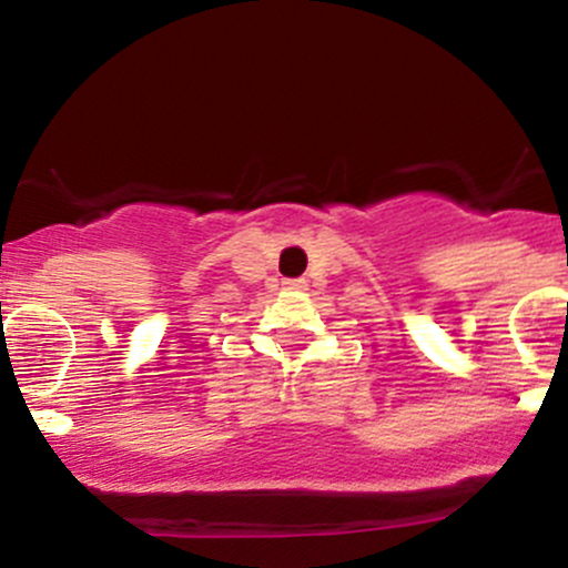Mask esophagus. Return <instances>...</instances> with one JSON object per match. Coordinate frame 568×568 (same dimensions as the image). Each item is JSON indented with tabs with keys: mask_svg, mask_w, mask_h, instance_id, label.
Returning a JSON list of instances; mask_svg holds the SVG:
<instances>
[{
	"mask_svg": "<svg viewBox=\"0 0 568 568\" xmlns=\"http://www.w3.org/2000/svg\"><path fill=\"white\" fill-rule=\"evenodd\" d=\"M283 285H285V291H304L306 288V280H283Z\"/></svg>",
	"mask_w": 568,
	"mask_h": 568,
	"instance_id": "34e87169",
	"label": "esophagus"
}]
</instances>
